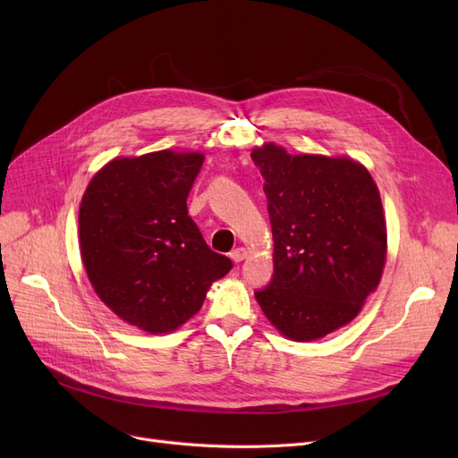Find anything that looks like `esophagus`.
<instances>
[{
  "mask_svg": "<svg viewBox=\"0 0 458 458\" xmlns=\"http://www.w3.org/2000/svg\"><path fill=\"white\" fill-rule=\"evenodd\" d=\"M247 256H249V252H247L245 249H235V250L230 252V258H232V261H235V263L243 261Z\"/></svg>",
  "mask_w": 458,
  "mask_h": 458,
  "instance_id": "1",
  "label": "esophagus"
}]
</instances>
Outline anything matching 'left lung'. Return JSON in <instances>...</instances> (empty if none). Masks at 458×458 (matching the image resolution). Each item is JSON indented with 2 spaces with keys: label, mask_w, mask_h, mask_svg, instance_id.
Wrapping results in <instances>:
<instances>
[{
  "label": "left lung",
  "mask_w": 458,
  "mask_h": 458,
  "mask_svg": "<svg viewBox=\"0 0 458 458\" xmlns=\"http://www.w3.org/2000/svg\"><path fill=\"white\" fill-rule=\"evenodd\" d=\"M275 275L256 301L287 340L314 342L351 323L377 290L388 233L378 187L352 157L287 154L263 142Z\"/></svg>",
  "instance_id": "8db88e82"
}]
</instances>
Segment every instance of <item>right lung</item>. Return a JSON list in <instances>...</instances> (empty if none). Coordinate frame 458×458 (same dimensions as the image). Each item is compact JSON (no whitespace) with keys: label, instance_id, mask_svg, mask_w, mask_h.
<instances>
[{"label":"right lung","instance_id":"1","mask_svg":"<svg viewBox=\"0 0 458 458\" xmlns=\"http://www.w3.org/2000/svg\"><path fill=\"white\" fill-rule=\"evenodd\" d=\"M204 154L159 150L114 157L89 182L80 250L94 293L124 323L168 334L199 314L232 261L187 215Z\"/></svg>","mask_w":458,"mask_h":458}]
</instances>
